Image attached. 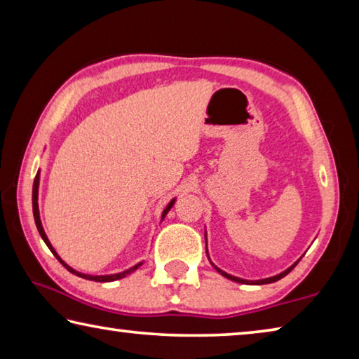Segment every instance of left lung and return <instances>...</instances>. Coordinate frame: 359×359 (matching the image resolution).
Returning <instances> with one entry per match:
<instances>
[{
    "label": "left lung",
    "instance_id": "8db88e82",
    "mask_svg": "<svg viewBox=\"0 0 359 359\" xmlns=\"http://www.w3.org/2000/svg\"><path fill=\"white\" fill-rule=\"evenodd\" d=\"M297 264V263H296ZM296 264H293L291 267H288L287 271H283L282 274H278V276H274V277H269V278H263V280H244V278H239V277H234V276H229V274H226V272H223L222 269H218L217 266H214L215 269L220 272V274L223 276V277H226V278H229V280H234V282H238V283H247V285H264V283H272V282H277V280H280V278H283L287 274H290L291 272V269H293V267L296 266Z\"/></svg>",
    "mask_w": 359,
    "mask_h": 359
}]
</instances>
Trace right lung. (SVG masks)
<instances>
[{"label":"right lung","instance_id":"1","mask_svg":"<svg viewBox=\"0 0 359 359\" xmlns=\"http://www.w3.org/2000/svg\"><path fill=\"white\" fill-rule=\"evenodd\" d=\"M38 187H39V172L36 174V177H34V184H33V215H34L36 226H38V231H39L41 238L44 239V242L47 244V247L50 248V250L53 252V255H55V257H57V259L60 261V263H62V264H63V266L66 267V269H68L69 272H72V274H76V276L82 277V278H87V280H93V282H114V280H118V278H123V277H126L128 274H131V272H135V271L137 269V267L142 264V263H139V264H136V266H133L131 269H128V271L120 272V274H112V276H87V274H81V272H76L74 269H72V267H69L68 264L65 263V261H62V258L58 257L57 252L53 250L52 245H50V242H48L47 236H46V233H44V228H42V224H41V218H39V209H38ZM172 204H174V199H172L171 203H169V205H168V208L165 209V212H163V218H165V215L168 214V210L172 208Z\"/></svg>","mask_w":359,"mask_h":359}]
</instances>
